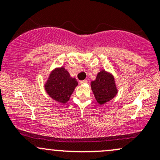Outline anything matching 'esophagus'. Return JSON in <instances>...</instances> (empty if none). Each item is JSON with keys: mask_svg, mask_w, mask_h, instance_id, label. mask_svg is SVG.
I'll return each mask as SVG.
<instances>
[{"mask_svg": "<svg viewBox=\"0 0 160 160\" xmlns=\"http://www.w3.org/2000/svg\"><path fill=\"white\" fill-rule=\"evenodd\" d=\"M86 83H87V80H81V81H80V84H82V85H83V84H86Z\"/></svg>", "mask_w": 160, "mask_h": 160, "instance_id": "obj_1", "label": "esophagus"}]
</instances>
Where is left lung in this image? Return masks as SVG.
<instances>
[{"label": "left lung", "mask_w": 160, "mask_h": 160, "mask_svg": "<svg viewBox=\"0 0 160 160\" xmlns=\"http://www.w3.org/2000/svg\"><path fill=\"white\" fill-rule=\"evenodd\" d=\"M90 84L95 100L101 105L112 100L118 93L114 77L105 70L99 71Z\"/></svg>", "instance_id": "left-lung-1"}]
</instances>
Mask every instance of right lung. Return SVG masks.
Segmentation results:
<instances>
[{"mask_svg":"<svg viewBox=\"0 0 160 160\" xmlns=\"http://www.w3.org/2000/svg\"><path fill=\"white\" fill-rule=\"evenodd\" d=\"M78 85L76 78L71 77L68 71L62 66L55 68L49 73L44 83V89L52 99L59 103L65 104L69 101Z\"/></svg>","mask_w":160,"mask_h":160,"instance_id":"obj_1","label":"right lung"}]
</instances>
